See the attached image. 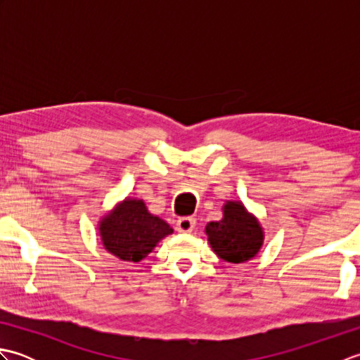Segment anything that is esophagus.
<instances>
[{
    "label": "esophagus",
    "mask_w": 360,
    "mask_h": 360,
    "mask_svg": "<svg viewBox=\"0 0 360 360\" xmlns=\"http://www.w3.org/2000/svg\"><path fill=\"white\" fill-rule=\"evenodd\" d=\"M195 219L190 218V217H184V218H179L178 223H176V231L179 233H190L193 232L195 229Z\"/></svg>",
    "instance_id": "esophagus-1"
}]
</instances>
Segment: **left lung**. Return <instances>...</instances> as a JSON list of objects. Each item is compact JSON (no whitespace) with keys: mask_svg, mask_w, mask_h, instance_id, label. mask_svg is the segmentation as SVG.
I'll return each instance as SVG.
<instances>
[{"mask_svg":"<svg viewBox=\"0 0 360 360\" xmlns=\"http://www.w3.org/2000/svg\"><path fill=\"white\" fill-rule=\"evenodd\" d=\"M205 235L213 252L224 262L235 264L254 258L264 240L258 219L241 201H227L223 207V219L205 226Z\"/></svg>","mask_w":360,"mask_h":360,"instance_id":"obj_1","label":"left lung"}]
</instances>
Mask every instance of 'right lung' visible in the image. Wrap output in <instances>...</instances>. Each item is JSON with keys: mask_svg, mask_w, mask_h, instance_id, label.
<instances>
[{"mask_svg": "<svg viewBox=\"0 0 360 360\" xmlns=\"http://www.w3.org/2000/svg\"><path fill=\"white\" fill-rule=\"evenodd\" d=\"M103 248L124 262L139 263L158 243L173 233L164 219L151 215L142 200L127 198L98 223Z\"/></svg>", "mask_w": 360, "mask_h": 360, "instance_id": "1", "label": "right lung"}]
</instances>
